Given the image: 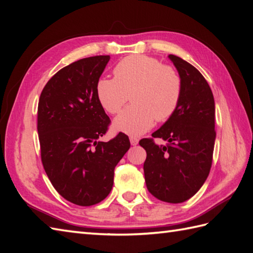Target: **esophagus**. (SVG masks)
<instances>
[{"label":"esophagus","mask_w":253,"mask_h":253,"mask_svg":"<svg viewBox=\"0 0 253 253\" xmlns=\"http://www.w3.org/2000/svg\"><path fill=\"white\" fill-rule=\"evenodd\" d=\"M129 140H130V143L132 144V146H137L138 142H139V139L136 138V137H130Z\"/></svg>","instance_id":"esophagus-1"}]
</instances>
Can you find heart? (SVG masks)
<instances>
[{"label":"heart","mask_w":253,"mask_h":253,"mask_svg":"<svg viewBox=\"0 0 253 253\" xmlns=\"http://www.w3.org/2000/svg\"><path fill=\"white\" fill-rule=\"evenodd\" d=\"M114 78L102 77L96 83V96L102 107L116 114L131 95L132 105L114 121L118 131L140 136L154 122H166L178 109L182 80L174 67L147 55H130L116 64Z\"/></svg>","instance_id":"heart-1"}]
</instances>
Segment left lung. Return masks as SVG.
Returning a JSON list of instances; mask_svg holds the SVG:
<instances>
[{
	"label": "left lung",
	"mask_w": 253,
	"mask_h": 253,
	"mask_svg": "<svg viewBox=\"0 0 253 253\" xmlns=\"http://www.w3.org/2000/svg\"><path fill=\"white\" fill-rule=\"evenodd\" d=\"M182 80L178 109L153 138L168 141L159 146L152 138L139 144L146 150L144 179L149 192L159 200L181 203L195 196L211 169L215 142V103L212 90L198 69L170 54Z\"/></svg>",
	"instance_id": "left-lung-1"
}]
</instances>
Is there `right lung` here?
<instances>
[{
  "label": "right lung",
  "mask_w": 253,
  "mask_h": 253,
  "mask_svg": "<svg viewBox=\"0 0 253 253\" xmlns=\"http://www.w3.org/2000/svg\"><path fill=\"white\" fill-rule=\"evenodd\" d=\"M109 61L110 55L91 56L62 68L46 83L38 104L45 173L64 199L82 207L109 196L115 166L130 148L123 132L98 141L111 123L95 90Z\"/></svg>",
  "instance_id": "1"
}]
</instances>
